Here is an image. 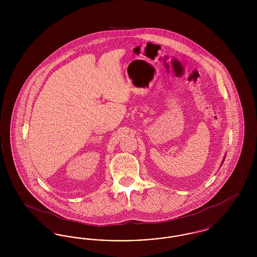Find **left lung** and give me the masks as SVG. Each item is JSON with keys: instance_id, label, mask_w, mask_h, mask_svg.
Wrapping results in <instances>:
<instances>
[{"instance_id": "8db88e82", "label": "left lung", "mask_w": 257, "mask_h": 257, "mask_svg": "<svg viewBox=\"0 0 257 257\" xmlns=\"http://www.w3.org/2000/svg\"><path fill=\"white\" fill-rule=\"evenodd\" d=\"M226 156V155H225ZM225 156H224V158H223V160H222V162H221V165H222V163H223V161H224V159H225Z\"/></svg>"}]
</instances>
